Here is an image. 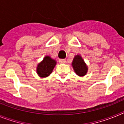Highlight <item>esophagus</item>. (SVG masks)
Masks as SVG:
<instances>
[{
    "instance_id": "1",
    "label": "esophagus",
    "mask_w": 124,
    "mask_h": 124,
    "mask_svg": "<svg viewBox=\"0 0 124 124\" xmlns=\"http://www.w3.org/2000/svg\"><path fill=\"white\" fill-rule=\"evenodd\" d=\"M59 63L60 64H64L66 63V60H64V59H60V60H59Z\"/></svg>"
}]
</instances>
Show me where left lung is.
I'll use <instances>...</instances> for the list:
<instances>
[{"instance_id": "1", "label": "left lung", "mask_w": 124, "mask_h": 124, "mask_svg": "<svg viewBox=\"0 0 124 124\" xmlns=\"http://www.w3.org/2000/svg\"><path fill=\"white\" fill-rule=\"evenodd\" d=\"M72 66L76 74L79 76H84V75H86L88 70L87 65L80 55H76L74 56L72 62Z\"/></svg>"}]
</instances>
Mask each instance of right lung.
<instances>
[{"label": "right lung", "mask_w": 124, "mask_h": 124, "mask_svg": "<svg viewBox=\"0 0 124 124\" xmlns=\"http://www.w3.org/2000/svg\"><path fill=\"white\" fill-rule=\"evenodd\" d=\"M56 64V61L49 56H46L43 61L38 64L37 68V73L41 78L48 76Z\"/></svg>", "instance_id": "right-lung-1"}]
</instances>
